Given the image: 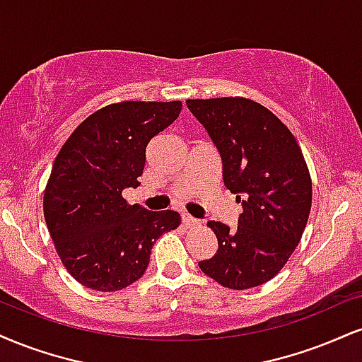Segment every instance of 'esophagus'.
Segmentation results:
<instances>
[{
    "mask_svg": "<svg viewBox=\"0 0 362 362\" xmlns=\"http://www.w3.org/2000/svg\"><path fill=\"white\" fill-rule=\"evenodd\" d=\"M182 223H184L187 228H192V226H197L199 224V221L195 219V217H192V216L184 214V216H182Z\"/></svg>",
    "mask_w": 362,
    "mask_h": 362,
    "instance_id": "esophagus-1",
    "label": "esophagus"
}]
</instances>
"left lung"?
Returning a JSON list of instances; mask_svg holds the SVG:
<instances>
[{"mask_svg": "<svg viewBox=\"0 0 362 362\" xmlns=\"http://www.w3.org/2000/svg\"><path fill=\"white\" fill-rule=\"evenodd\" d=\"M187 107L216 145L224 185L243 206L236 229L209 221L219 247L199 268L233 290L263 285L285 267L310 214L302 150L290 129L251 99H189Z\"/></svg>", "mask_w": 362, "mask_h": 362, "instance_id": "1", "label": "left lung"}]
</instances>
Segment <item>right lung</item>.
Instances as JSON below:
<instances>
[{
    "instance_id": "right-lung-1",
    "label": "right lung",
    "mask_w": 362,
    "mask_h": 362,
    "mask_svg": "<svg viewBox=\"0 0 362 362\" xmlns=\"http://www.w3.org/2000/svg\"><path fill=\"white\" fill-rule=\"evenodd\" d=\"M182 111L180 101L110 104L74 129L57 155L43 214L55 250L81 285L98 291L126 288L143 276L151 247L178 228L175 211L129 206L151 138Z\"/></svg>"
}]
</instances>
